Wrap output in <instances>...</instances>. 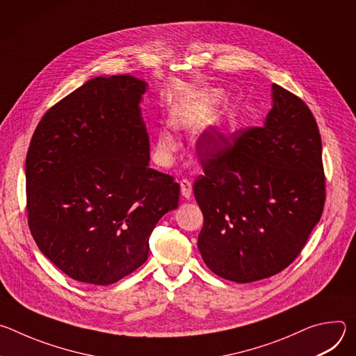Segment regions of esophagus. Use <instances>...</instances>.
Here are the masks:
<instances>
[{"label":"esophagus","mask_w":356,"mask_h":356,"mask_svg":"<svg viewBox=\"0 0 356 356\" xmlns=\"http://www.w3.org/2000/svg\"><path fill=\"white\" fill-rule=\"evenodd\" d=\"M180 191H181V195L184 198H190L191 194H193V186H191V181L187 180V179H183L180 180Z\"/></svg>","instance_id":"esophagus-1"}]
</instances>
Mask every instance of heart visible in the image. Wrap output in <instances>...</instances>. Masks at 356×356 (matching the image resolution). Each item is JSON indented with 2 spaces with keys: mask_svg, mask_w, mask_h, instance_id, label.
<instances>
[{
  "mask_svg": "<svg viewBox=\"0 0 356 356\" xmlns=\"http://www.w3.org/2000/svg\"><path fill=\"white\" fill-rule=\"evenodd\" d=\"M221 99V92L217 90H206L183 101L170 113V124L176 129L193 131L211 118L214 110ZM235 118L234 108H227L225 122L231 124ZM154 145L161 161H169L177 150V139L169 127H162L154 131Z\"/></svg>",
  "mask_w": 356,
  "mask_h": 356,
  "instance_id": "heart-1",
  "label": "heart"
}]
</instances>
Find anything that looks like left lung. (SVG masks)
I'll return each instance as SVG.
<instances>
[{"mask_svg": "<svg viewBox=\"0 0 356 356\" xmlns=\"http://www.w3.org/2000/svg\"><path fill=\"white\" fill-rule=\"evenodd\" d=\"M264 127L229 138L204 132L216 152L194 197L204 216L197 246L216 275L236 283L286 269L306 245L325 201L321 136L314 115L293 92L272 84Z\"/></svg>", "mask_w": 356, "mask_h": 356, "instance_id": "left-lung-1", "label": "left lung"}]
</instances>
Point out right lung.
<instances>
[{
	"instance_id": "obj_1",
	"label": "right lung",
	"mask_w": 356,
	"mask_h": 356,
	"mask_svg": "<svg viewBox=\"0 0 356 356\" xmlns=\"http://www.w3.org/2000/svg\"><path fill=\"white\" fill-rule=\"evenodd\" d=\"M134 76L95 77L38 124L26 155V210L43 255L69 277L111 284L147 259L149 236L180 186L149 168Z\"/></svg>"
}]
</instances>
